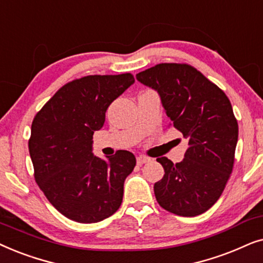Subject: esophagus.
<instances>
[{"instance_id": "obj_1", "label": "esophagus", "mask_w": 263, "mask_h": 263, "mask_svg": "<svg viewBox=\"0 0 263 263\" xmlns=\"http://www.w3.org/2000/svg\"><path fill=\"white\" fill-rule=\"evenodd\" d=\"M149 161H150V159H149V157H146V156L139 155V156L137 157V163H138V164L146 163V162H149Z\"/></svg>"}]
</instances>
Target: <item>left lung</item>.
<instances>
[{
	"label": "left lung",
	"mask_w": 263,
	"mask_h": 263,
	"mask_svg": "<svg viewBox=\"0 0 263 263\" xmlns=\"http://www.w3.org/2000/svg\"><path fill=\"white\" fill-rule=\"evenodd\" d=\"M136 78L159 92L171 125L189 143L181 162L156 159L164 170L154 185L156 201L180 216L207 212L221 196L234 163L238 122L229 97L186 64H159Z\"/></svg>",
	"instance_id": "1"
}]
</instances>
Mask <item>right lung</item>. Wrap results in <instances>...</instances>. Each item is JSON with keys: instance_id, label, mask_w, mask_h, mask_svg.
Wrapping results in <instances>:
<instances>
[{"instance_id": "right-lung-1", "label": "right lung", "mask_w": 263, "mask_h": 263, "mask_svg": "<svg viewBox=\"0 0 263 263\" xmlns=\"http://www.w3.org/2000/svg\"><path fill=\"white\" fill-rule=\"evenodd\" d=\"M135 83L131 73L86 76L65 84L38 111L29 152L34 179L48 201L73 221L99 222L121 205L136 157L119 150L107 160L92 154L109 104Z\"/></svg>"}]
</instances>
